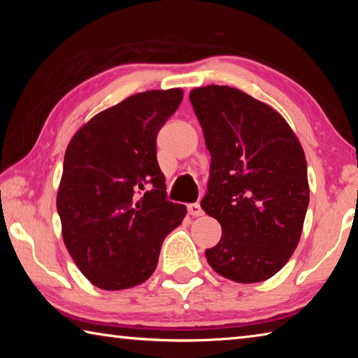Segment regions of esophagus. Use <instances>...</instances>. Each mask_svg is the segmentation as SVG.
<instances>
[{"label": "esophagus", "mask_w": 358, "mask_h": 358, "mask_svg": "<svg viewBox=\"0 0 358 358\" xmlns=\"http://www.w3.org/2000/svg\"><path fill=\"white\" fill-rule=\"evenodd\" d=\"M187 211H189L191 216H202L203 215V210L201 208V205H199V203L187 205Z\"/></svg>", "instance_id": "34e87169"}]
</instances>
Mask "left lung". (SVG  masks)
I'll list each match as a JSON object with an SVG mask.
<instances>
[{
    "label": "left lung",
    "mask_w": 358,
    "mask_h": 358,
    "mask_svg": "<svg viewBox=\"0 0 358 358\" xmlns=\"http://www.w3.org/2000/svg\"><path fill=\"white\" fill-rule=\"evenodd\" d=\"M189 101L211 156L201 207L222 227L205 256L227 280H268L299 245L310 203L301 145L280 113L237 88L208 85Z\"/></svg>",
    "instance_id": "obj_1"
}]
</instances>
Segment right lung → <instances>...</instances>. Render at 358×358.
<instances>
[{"mask_svg": "<svg viewBox=\"0 0 358 358\" xmlns=\"http://www.w3.org/2000/svg\"><path fill=\"white\" fill-rule=\"evenodd\" d=\"M180 88L151 90L101 112L64 155L57 210L63 240L96 287L121 290L153 275L162 241L186 207L167 201L156 137L177 110Z\"/></svg>", "mask_w": 358, "mask_h": 358, "instance_id": "add662e5", "label": "right lung"}]
</instances>
